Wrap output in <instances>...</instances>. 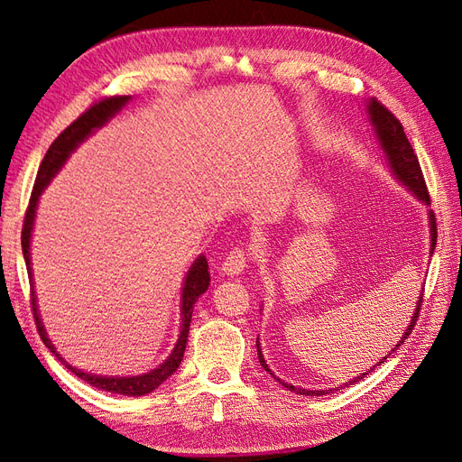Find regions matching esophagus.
I'll use <instances>...</instances> for the list:
<instances>
[{"mask_svg": "<svg viewBox=\"0 0 462 462\" xmlns=\"http://www.w3.org/2000/svg\"><path fill=\"white\" fill-rule=\"evenodd\" d=\"M247 259H249V254H247L245 249H234L226 254V259H225V263H222L220 270L228 276H237L245 270Z\"/></svg>", "mask_w": 462, "mask_h": 462, "instance_id": "34e87169", "label": "esophagus"}]
</instances>
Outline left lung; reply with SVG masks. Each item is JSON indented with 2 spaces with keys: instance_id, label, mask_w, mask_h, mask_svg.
Instances as JSON below:
<instances>
[{
  "instance_id": "left-lung-1",
  "label": "left lung",
  "mask_w": 462,
  "mask_h": 462,
  "mask_svg": "<svg viewBox=\"0 0 462 462\" xmlns=\"http://www.w3.org/2000/svg\"><path fill=\"white\" fill-rule=\"evenodd\" d=\"M367 114H369V122H371L374 133H377V139H379V143H381V148L384 150V156H386V162H388V167H390L392 173H394V177H396L402 184L407 186L409 192H413L420 201H424L426 205H429V203H430V196H429V188H426V182H424V177H422V169H420L419 158H417V153H415L411 143L407 141V136H405V131H403V127H402V124H400V119H398L394 114H392L386 106H383L379 100H374V98L369 100ZM429 222H430V242H432L430 253H432V251L436 249V240H438L436 217H434L432 211L429 213ZM422 293H424V289L420 291V297H419V300H417V309H415V314L411 316V321H409V328L405 329V333H403L402 338L398 340V345L390 350V354L394 352V350H398V348L405 343V338H407L409 335H411V331H413V328H415V323H417V319H419V314H420ZM257 352H259V362H261V365L264 367V371H266L268 374H272V377H274L283 388L291 390V392H297V394H300V396H326V394H329V392H333V390L338 392V390H343V388H346V386H350V384L360 383V381L365 377V374H369L371 371H374V367H377V365L384 364V360L388 357V356H384L377 365H373V369H369L367 373L357 374V377H354L352 381H348V383H345V384L329 388V390H310V388H297V386H293V384L283 383L282 379H278L276 374L272 373V369L268 367V364L264 362V356H263V352H261L259 338H257Z\"/></svg>"
}]
</instances>
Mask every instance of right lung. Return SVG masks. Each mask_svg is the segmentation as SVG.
<instances>
[{
    "mask_svg": "<svg viewBox=\"0 0 462 462\" xmlns=\"http://www.w3.org/2000/svg\"><path fill=\"white\" fill-rule=\"evenodd\" d=\"M131 97L124 95V97H106L102 100H97L95 105L85 110L76 122H72L68 125L57 139L53 141V144L49 146L45 158L40 165V171L36 175V182H33V190L30 196V203L28 209L24 215V225H23V234H21V242H23V254L26 261V270H28V278H30V304L33 310V319H36V328L38 333L43 340V345L53 352L59 360L70 369L76 377H79L81 381L89 383L91 386L98 388V390H106L112 392V394H124V396H144L150 394L152 390H156L163 381H167L171 374H173L184 356V348L188 343V333H190V321H192V310L194 304L198 302V299L208 291L211 276H209V264L208 259L199 254V257L194 261V264L188 270V274L184 278V287H182V304H180V318H182V328H180V335L177 345L171 352V356L167 360L144 374H136V377H102V374H93L88 371L76 369L74 365L68 364L64 357L57 352V348L51 343L45 329H43V321L40 318L38 312V304H36V291H33V280H32V263H30V240H32V230H33V218H36V208H38V199L43 192V188L51 182L60 167L64 165V162L70 158V153L85 141L91 133H95V129L105 125L110 117H114L119 110H122Z\"/></svg>",
    "mask_w": 462,
    "mask_h": 462,
    "instance_id": "right-lung-1",
    "label": "right lung"
}]
</instances>
